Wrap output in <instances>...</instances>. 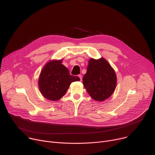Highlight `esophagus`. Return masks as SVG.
I'll list each match as a JSON object with an SVG mask.
<instances>
[{
	"label": "esophagus",
	"mask_w": 155,
	"mask_h": 155,
	"mask_svg": "<svg viewBox=\"0 0 155 155\" xmlns=\"http://www.w3.org/2000/svg\"><path fill=\"white\" fill-rule=\"evenodd\" d=\"M78 77H79V78H80V80L82 81V75H78Z\"/></svg>",
	"instance_id": "obj_1"
}]
</instances>
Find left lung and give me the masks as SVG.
<instances>
[{"label":"left lung","instance_id":"1","mask_svg":"<svg viewBox=\"0 0 155 155\" xmlns=\"http://www.w3.org/2000/svg\"><path fill=\"white\" fill-rule=\"evenodd\" d=\"M83 84L88 94L95 101H104L112 95L117 85L114 70L104 58L88 60Z\"/></svg>","mask_w":155,"mask_h":155}]
</instances>
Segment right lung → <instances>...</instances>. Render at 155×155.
<instances>
[{
	"label": "right lung",
	"mask_w": 155,
	"mask_h": 155,
	"mask_svg": "<svg viewBox=\"0 0 155 155\" xmlns=\"http://www.w3.org/2000/svg\"><path fill=\"white\" fill-rule=\"evenodd\" d=\"M62 61V60L48 61L40 73L39 91L49 101H58L67 93L71 82L80 80L79 77L70 75L68 69L61 64Z\"/></svg>",
	"instance_id": "1"
}]
</instances>
